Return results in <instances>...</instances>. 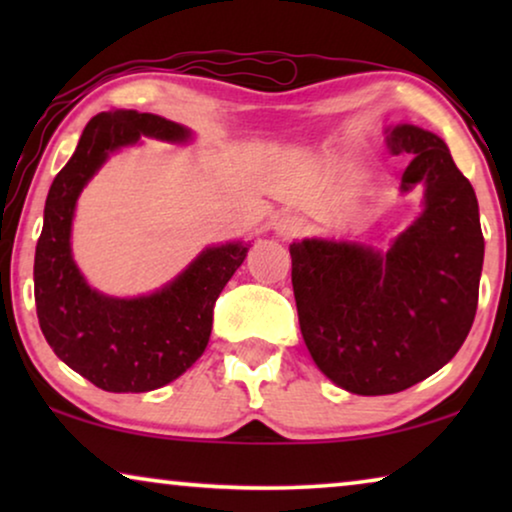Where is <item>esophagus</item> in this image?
<instances>
[{
    "mask_svg": "<svg viewBox=\"0 0 512 512\" xmlns=\"http://www.w3.org/2000/svg\"><path fill=\"white\" fill-rule=\"evenodd\" d=\"M275 230L279 237H284V240H291V237H300L305 233V223L298 219V216H279V219L275 221Z\"/></svg>",
    "mask_w": 512,
    "mask_h": 512,
    "instance_id": "1",
    "label": "esophagus"
}]
</instances>
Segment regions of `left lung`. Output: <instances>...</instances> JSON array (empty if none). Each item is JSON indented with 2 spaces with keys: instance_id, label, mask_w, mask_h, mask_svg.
Returning a JSON list of instances; mask_svg holds the SVG:
<instances>
[{
  "instance_id": "obj_1",
  "label": "left lung",
  "mask_w": 512,
  "mask_h": 512,
  "mask_svg": "<svg viewBox=\"0 0 512 512\" xmlns=\"http://www.w3.org/2000/svg\"><path fill=\"white\" fill-rule=\"evenodd\" d=\"M387 146L412 158L403 191L424 186V214L387 254L326 240L289 249L305 345L321 373L361 396L398 394L459 352L485 258L478 198L443 139L396 125Z\"/></svg>"
}]
</instances>
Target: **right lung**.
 Returning a JSON list of instances; mask_svg holds the SVG:
<instances>
[{
  "label": "right lung",
  "mask_w": 512,
  "mask_h": 512,
  "mask_svg": "<svg viewBox=\"0 0 512 512\" xmlns=\"http://www.w3.org/2000/svg\"><path fill=\"white\" fill-rule=\"evenodd\" d=\"M139 135L179 142L188 130L137 111L90 118L48 191L34 254V303L46 342L69 368L114 394L165 387L200 359L216 298L249 251L242 242L202 251L170 286L135 300L107 298L83 282L69 249L76 198L109 153L135 144Z\"/></svg>",
  "instance_id": "add662e5"
}]
</instances>
